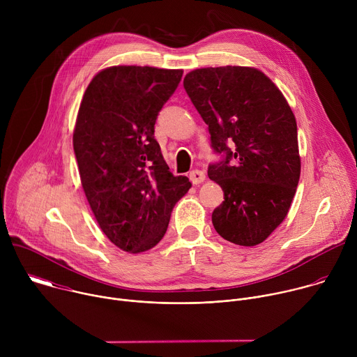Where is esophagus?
Masks as SVG:
<instances>
[{
  "mask_svg": "<svg viewBox=\"0 0 357 357\" xmlns=\"http://www.w3.org/2000/svg\"><path fill=\"white\" fill-rule=\"evenodd\" d=\"M189 179L192 181V183L197 185V183H202L203 181L206 179V175H205V172L200 171V169H193V171L189 174Z\"/></svg>",
  "mask_w": 357,
  "mask_h": 357,
  "instance_id": "1",
  "label": "esophagus"
}]
</instances>
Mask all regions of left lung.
Wrapping results in <instances>:
<instances>
[{"mask_svg":"<svg viewBox=\"0 0 357 357\" xmlns=\"http://www.w3.org/2000/svg\"><path fill=\"white\" fill-rule=\"evenodd\" d=\"M183 87L209 126L215 152L226 154L208 169L225 192L212 223L230 243L257 245L287 218L296 192L301 157L295 116L281 90L256 68L195 69Z\"/></svg>","mask_w":357,"mask_h":357,"instance_id":"left-lung-1","label":"left lung"}]
</instances>
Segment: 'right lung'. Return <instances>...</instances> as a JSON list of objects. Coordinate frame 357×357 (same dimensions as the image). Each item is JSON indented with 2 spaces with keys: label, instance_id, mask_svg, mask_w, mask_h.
<instances>
[{
  "label": "right lung",
  "instance_id": "1",
  "mask_svg": "<svg viewBox=\"0 0 357 357\" xmlns=\"http://www.w3.org/2000/svg\"><path fill=\"white\" fill-rule=\"evenodd\" d=\"M183 70L112 66L89 83L73 149L90 209L109 240L131 254L155 247L175 203L190 189L174 176L154 138L157 116Z\"/></svg>",
  "mask_w": 357,
  "mask_h": 357
}]
</instances>
